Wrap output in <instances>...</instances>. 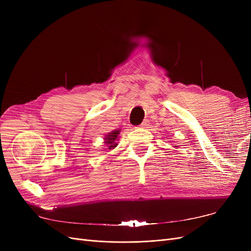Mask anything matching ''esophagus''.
Masks as SVG:
<instances>
[{"instance_id": "1", "label": "esophagus", "mask_w": 251, "mask_h": 251, "mask_svg": "<svg viewBox=\"0 0 251 251\" xmlns=\"http://www.w3.org/2000/svg\"><path fill=\"white\" fill-rule=\"evenodd\" d=\"M148 126H149V120H148V119H144L139 126L142 127V128H144V127H147Z\"/></svg>"}]
</instances>
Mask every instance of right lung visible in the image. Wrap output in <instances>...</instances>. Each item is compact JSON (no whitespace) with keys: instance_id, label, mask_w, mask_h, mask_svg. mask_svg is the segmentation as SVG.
Returning <instances> with one entry per match:
<instances>
[{"instance_id":"add662e5","label":"right lung","mask_w":251,"mask_h":251,"mask_svg":"<svg viewBox=\"0 0 251 251\" xmlns=\"http://www.w3.org/2000/svg\"><path fill=\"white\" fill-rule=\"evenodd\" d=\"M118 135H119V131H113L112 133H110L107 137L104 138V140H105V144H108V147H109V150H111V149H114L115 148L116 146H117V143L115 142V140H116V138L118 137Z\"/></svg>"}]
</instances>
